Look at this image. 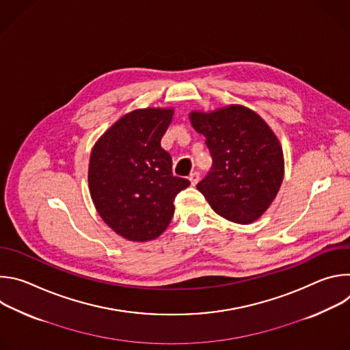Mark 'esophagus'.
Listing matches in <instances>:
<instances>
[{"instance_id": "34e87169", "label": "esophagus", "mask_w": 350, "mask_h": 350, "mask_svg": "<svg viewBox=\"0 0 350 350\" xmlns=\"http://www.w3.org/2000/svg\"><path fill=\"white\" fill-rule=\"evenodd\" d=\"M188 178H189V181H191L192 185H196V183L199 181V173H198V172H193V173L189 174Z\"/></svg>"}]
</instances>
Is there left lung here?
I'll return each instance as SVG.
<instances>
[{
  "label": "left lung",
  "instance_id": "left-lung-1",
  "mask_svg": "<svg viewBox=\"0 0 350 350\" xmlns=\"http://www.w3.org/2000/svg\"><path fill=\"white\" fill-rule=\"evenodd\" d=\"M189 119L206 137L213 161L196 188L221 217L238 224L258 220L284 178V155L275 134L258 113L241 105L192 112Z\"/></svg>",
  "mask_w": 350,
  "mask_h": 350
}]
</instances>
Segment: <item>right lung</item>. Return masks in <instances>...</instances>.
Returning a JSON list of instances; mask_svg holds the SVG:
<instances>
[{
    "instance_id": "obj_1",
    "label": "right lung",
    "mask_w": 350,
    "mask_h": 350,
    "mask_svg": "<svg viewBox=\"0 0 350 350\" xmlns=\"http://www.w3.org/2000/svg\"><path fill=\"white\" fill-rule=\"evenodd\" d=\"M173 109H138L120 118L94 145L88 185L103 220L129 241H151L169 226L176 195L189 180L173 176L161 146Z\"/></svg>"
}]
</instances>
